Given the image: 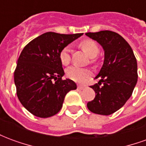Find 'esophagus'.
Instances as JSON below:
<instances>
[{"label": "esophagus", "instance_id": "obj_1", "mask_svg": "<svg viewBox=\"0 0 146 146\" xmlns=\"http://www.w3.org/2000/svg\"><path fill=\"white\" fill-rule=\"evenodd\" d=\"M77 88L79 89V90H83V89L85 88V86L84 85H78L77 86Z\"/></svg>", "mask_w": 146, "mask_h": 146}]
</instances>
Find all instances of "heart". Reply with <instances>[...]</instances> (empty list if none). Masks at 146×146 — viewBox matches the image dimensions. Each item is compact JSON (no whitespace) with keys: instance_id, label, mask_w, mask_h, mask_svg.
Wrapping results in <instances>:
<instances>
[{"instance_id":"obj_1","label":"heart","mask_w":146,"mask_h":146,"mask_svg":"<svg viewBox=\"0 0 146 146\" xmlns=\"http://www.w3.org/2000/svg\"><path fill=\"white\" fill-rule=\"evenodd\" d=\"M80 46L81 47L83 50L84 51L86 54H88L90 57H95L99 52V48L96 42L93 40H84L80 42ZM59 59L61 63L64 66H67L70 62V48L69 47H65L61 50L59 53ZM92 72L91 70L84 68L80 67L73 66L70 67L66 70L67 76L72 80H74L76 82H83L84 80L91 76Z\"/></svg>"}]
</instances>
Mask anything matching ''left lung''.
<instances>
[{"label": "left lung", "mask_w": 146, "mask_h": 146, "mask_svg": "<svg viewBox=\"0 0 146 146\" xmlns=\"http://www.w3.org/2000/svg\"><path fill=\"white\" fill-rule=\"evenodd\" d=\"M86 35L105 51L104 63L95 76L100 80L90 86L95 98L87 106L92 113L107 116L119 110L131 96L138 80L137 60L131 46L117 33L102 30Z\"/></svg>", "instance_id": "1"}]
</instances>
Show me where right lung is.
Returning a JSON list of instances; mask_svg holds the SVG:
<instances>
[{
    "label": "right lung",
    "instance_id": "right-lung-1",
    "mask_svg": "<svg viewBox=\"0 0 146 146\" xmlns=\"http://www.w3.org/2000/svg\"><path fill=\"white\" fill-rule=\"evenodd\" d=\"M83 33L48 32L28 43L21 52L14 72L16 94L22 105L33 115L47 118L62 107L65 96L76 89L72 80H62L61 50Z\"/></svg>",
    "mask_w": 146,
    "mask_h": 146
}]
</instances>
